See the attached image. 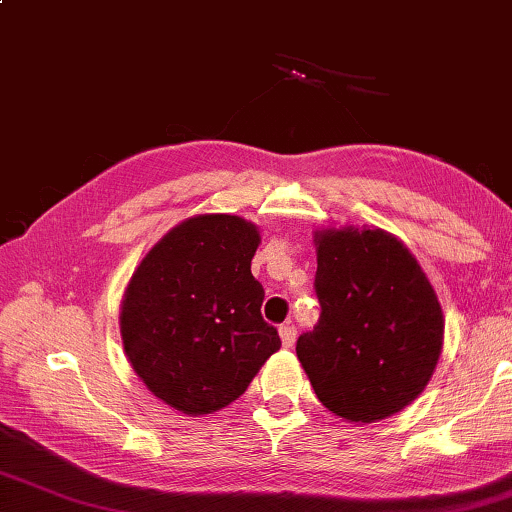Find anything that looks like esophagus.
Here are the masks:
<instances>
[{
    "label": "esophagus",
    "mask_w": 512,
    "mask_h": 512,
    "mask_svg": "<svg viewBox=\"0 0 512 512\" xmlns=\"http://www.w3.org/2000/svg\"><path fill=\"white\" fill-rule=\"evenodd\" d=\"M295 336H297V331H295L293 324H282V327H280V338H282V345L284 347H293Z\"/></svg>",
    "instance_id": "obj_1"
}]
</instances>
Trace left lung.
<instances>
[{
	"label": "left lung",
	"mask_w": 512,
	"mask_h": 512,
	"mask_svg": "<svg viewBox=\"0 0 512 512\" xmlns=\"http://www.w3.org/2000/svg\"><path fill=\"white\" fill-rule=\"evenodd\" d=\"M315 246L320 320L295 347L315 394L353 423L401 412L441 356L434 288L410 250L378 228L318 232Z\"/></svg>",
	"instance_id": "8db88e82"
}]
</instances>
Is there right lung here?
I'll return each instance as SVG.
<instances>
[{
	"instance_id": "1",
	"label": "right lung",
	"mask_w": 512,
	"mask_h": 512,
	"mask_svg": "<svg viewBox=\"0 0 512 512\" xmlns=\"http://www.w3.org/2000/svg\"><path fill=\"white\" fill-rule=\"evenodd\" d=\"M257 246V228L241 217L199 215L167 232L132 275L120 313L127 358L174 410L197 416L237 401L280 349L250 273Z\"/></svg>"
}]
</instances>
